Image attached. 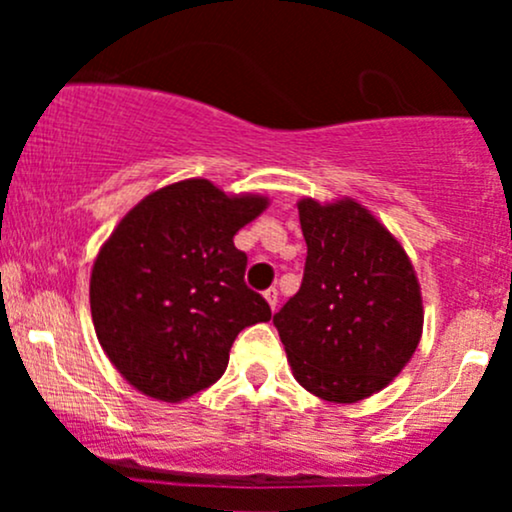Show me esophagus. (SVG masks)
Masks as SVG:
<instances>
[{"label":"esophagus","mask_w":512,"mask_h":512,"mask_svg":"<svg viewBox=\"0 0 512 512\" xmlns=\"http://www.w3.org/2000/svg\"><path fill=\"white\" fill-rule=\"evenodd\" d=\"M264 298H267L269 308L276 310V305H279V291H276L274 286H272V289H267V291H264Z\"/></svg>","instance_id":"34e87169"}]
</instances>
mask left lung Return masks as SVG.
Returning <instances> with one entry per match:
<instances>
[{
  "instance_id": "1",
  "label": "left lung",
  "mask_w": 512,
  "mask_h": 512,
  "mask_svg": "<svg viewBox=\"0 0 512 512\" xmlns=\"http://www.w3.org/2000/svg\"><path fill=\"white\" fill-rule=\"evenodd\" d=\"M301 289L274 315L293 375L327 402L383 390L419 346L424 308L407 252L358 202H298Z\"/></svg>"
}]
</instances>
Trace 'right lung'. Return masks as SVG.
<instances>
[{
    "instance_id": "1",
    "label": "right lung",
    "mask_w": 512,
    "mask_h": 512,
    "mask_svg": "<svg viewBox=\"0 0 512 512\" xmlns=\"http://www.w3.org/2000/svg\"><path fill=\"white\" fill-rule=\"evenodd\" d=\"M264 197H228L182 180L117 223L91 274V315L113 366L144 395L180 402L228 366L238 332L272 308L245 284L248 255L233 236Z\"/></svg>"
}]
</instances>
